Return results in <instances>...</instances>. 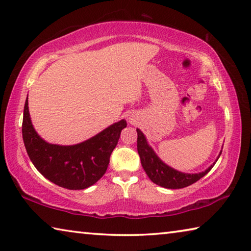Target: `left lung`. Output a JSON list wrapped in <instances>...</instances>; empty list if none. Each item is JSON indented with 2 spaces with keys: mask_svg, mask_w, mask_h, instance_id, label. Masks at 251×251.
Wrapping results in <instances>:
<instances>
[{
  "mask_svg": "<svg viewBox=\"0 0 251 251\" xmlns=\"http://www.w3.org/2000/svg\"><path fill=\"white\" fill-rule=\"evenodd\" d=\"M136 131H137V151L139 157H141V163L144 171L154 184L164 187V188L179 189L194 184L210 172L216 161L218 160L219 156L222 155V151H220L217 159L206 171L197 174L182 173L165 164L148 144L143 131L138 128L136 129Z\"/></svg>",
  "mask_w": 251,
  "mask_h": 251,
  "instance_id": "8db88e82",
  "label": "left lung"
}]
</instances>
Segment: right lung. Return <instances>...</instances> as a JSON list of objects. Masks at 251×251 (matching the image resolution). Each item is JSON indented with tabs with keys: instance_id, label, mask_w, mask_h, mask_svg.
<instances>
[{
	"instance_id": "add662e5",
	"label": "right lung",
	"mask_w": 251,
	"mask_h": 251,
	"mask_svg": "<svg viewBox=\"0 0 251 251\" xmlns=\"http://www.w3.org/2000/svg\"><path fill=\"white\" fill-rule=\"evenodd\" d=\"M125 120L109 125L90 139L75 145H56L45 142L34 129L25 100L22 135L27 155L46 179L66 189H85L99 181L109 164Z\"/></svg>"
}]
</instances>
